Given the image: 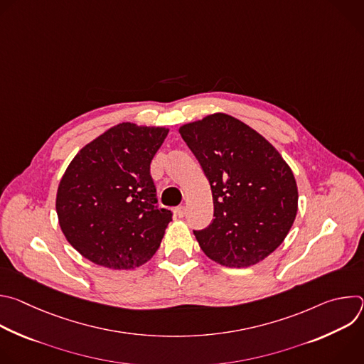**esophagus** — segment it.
Returning <instances> with one entry per match:
<instances>
[{
	"label": "esophagus",
	"instance_id": "1",
	"mask_svg": "<svg viewBox=\"0 0 364 364\" xmlns=\"http://www.w3.org/2000/svg\"><path fill=\"white\" fill-rule=\"evenodd\" d=\"M186 213H187V209H186L184 205H180V207H177V209H176V215H177L178 218H184Z\"/></svg>",
	"mask_w": 364,
	"mask_h": 364
}]
</instances>
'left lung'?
<instances>
[{
	"label": "left lung",
	"mask_w": 364,
	"mask_h": 364,
	"mask_svg": "<svg viewBox=\"0 0 364 364\" xmlns=\"http://www.w3.org/2000/svg\"><path fill=\"white\" fill-rule=\"evenodd\" d=\"M180 134L209 178L212 223L194 230L203 252L229 268H246L287 237L298 210V188L275 146L242 121L213 114Z\"/></svg>",
	"instance_id": "8db88e82"
}]
</instances>
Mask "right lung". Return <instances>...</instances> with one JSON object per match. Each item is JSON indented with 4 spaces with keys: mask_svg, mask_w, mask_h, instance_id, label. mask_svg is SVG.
Here are the masks:
<instances>
[{
    "mask_svg": "<svg viewBox=\"0 0 364 364\" xmlns=\"http://www.w3.org/2000/svg\"><path fill=\"white\" fill-rule=\"evenodd\" d=\"M167 134L161 127L118 124L66 168L56 196L59 225L90 262L134 269L160 247L173 213L157 207L149 164Z\"/></svg>",
    "mask_w": 364,
    "mask_h": 364,
    "instance_id": "1",
    "label": "right lung"
}]
</instances>
